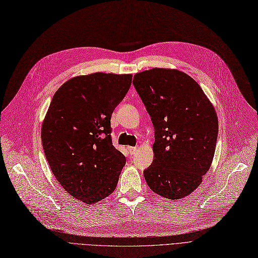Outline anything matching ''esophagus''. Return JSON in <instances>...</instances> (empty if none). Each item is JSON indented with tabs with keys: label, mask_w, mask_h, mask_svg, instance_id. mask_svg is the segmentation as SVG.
<instances>
[{
	"label": "esophagus",
	"mask_w": 258,
	"mask_h": 258,
	"mask_svg": "<svg viewBox=\"0 0 258 258\" xmlns=\"http://www.w3.org/2000/svg\"><path fill=\"white\" fill-rule=\"evenodd\" d=\"M127 151L131 155H133V154H135V152L137 151V148L136 147H127Z\"/></svg>",
	"instance_id": "1"
}]
</instances>
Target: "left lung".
Listing matches in <instances>:
<instances>
[{
    "label": "left lung",
    "instance_id": "left-lung-1",
    "mask_svg": "<svg viewBox=\"0 0 258 258\" xmlns=\"http://www.w3.org/2000/svg\"><path fill=\"white\" fill-rule=\"evenodd\" d=\"M133 84L154 126V159L144 171L147 184L164 198H184L212 165L216 111L199 84L182 71L154 68L135 74Z\"/></svg>",
    "mask_w": 258,
    "mask_h": 258
}]
</instances>
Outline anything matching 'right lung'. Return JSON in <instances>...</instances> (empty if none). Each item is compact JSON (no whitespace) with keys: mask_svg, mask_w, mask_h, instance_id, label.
<instances>
[{"mask_svg":"<svg viewBox=\"0 0 258 258\" xmlns=\"http://www.w3.org/2000/svg\"><path fill=\"white\" fill-rule=\"evenodd\" d=\"M132 84L131 74L76 76L56 91L41 128L47 163L67 192L97 203L117 187L126 163L112 146L111 114Z\"/></svg>","mask_w":258,"mask_h":258,"instance_id":"add662e5","label":"right lung"}]
</instances>
